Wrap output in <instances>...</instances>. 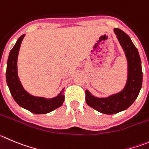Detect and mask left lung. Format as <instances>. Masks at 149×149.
<instances>
[{
  "label": "left lung",
  "instance_id": "obj_1",
  "mask_svg": "<svg viewBox=\"0 0 149 149\" xmlns=\"http://www.w3.org/2000/svg\"><path fill=\"white\" fill-rule=\"evenodd\" d=\"M117 38L125 51L128 62V78L121 92L107 98H96L86 90V103L95 110L107 115H112L128 109L139 95L143 83L141 60L137 48L124 31L114 29Z\"/></svg>",
  "mask_w": 149,
  "mask_h": 149
}]
</instances>
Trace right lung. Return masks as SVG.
<instances>
[{
  "label": "right lung",
  "instance_id": "obj_1",
  "mask_svg": "<svg viewBox=\"0 0 149 149\" xmlns=\"http://www.w3.org/2000/svg\"><path fill=\"white\" fill-rule=\"evenodd\" d=\"M24 37L25 34H23L19 37L9 53L6 72V83L14 100L19 104V106L34 114L48 113L62 105L65 100V95H62L64 90L58 96L47 99L42 97L33 96L23 89L18 79L17 61L20 44Z\"/></svg>",
  "mask_w": 149,
  "mask_h": 149
}]
</instances>
